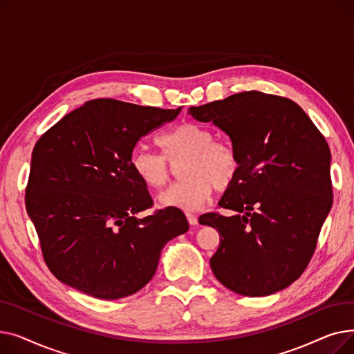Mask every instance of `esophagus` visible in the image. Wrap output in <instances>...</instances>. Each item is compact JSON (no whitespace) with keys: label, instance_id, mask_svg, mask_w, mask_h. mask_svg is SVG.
Segmentation results:
<instances>
[{"label":"esophagus","instance_id":"1","mask_svg":"<svg viewBox=\"0 0 354 354\" xmlns=\"http://www.w3.org/2000/svg\"><path fill=\"white\" fill-rule=\"evenodd\" d=\"M187 218H188V222L191 225H196L198 224V216L192 212H187Z\"/></svg>","mask_w":354,"mask_h":354}]
</instances>
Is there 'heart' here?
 I'll list each match as a JSON object with an SVG mask.
<instances>
[{
	"mask_svg": "<svg viewBox=\"0 0 354 354\" xmlns=\"http://www.w3.org/2000/svg\"><path fill=\"white\" fill-rule=\"evenodd\" d=\"M163 155L135 149L130 165L138 178L149 188H162L171 176V166L179 165L183 180L172 185L158 196L160 207L196 211L203 207L215 187L224 191L231 187L239 172L235 149L214 140V133L198 123H182L158 138Z\"/></svg>",
	"mask_w": 354,
	"mask_h": 354,
	"instance_id": "1",
	"label": "heart"
}]
</instances>
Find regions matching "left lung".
I'll use <instances>...</instances> for the list:
<instances>
[{
    "instance_id": "8db88e82",
    "label": "left lung",
    "mask_w": 354,
    "mask_h": 354,
    "mask_svg": "<svg viewBox=\"0 0 354 354\" xmlns=\"http://www.w3.org/2000/svg\"><path fill=\"white\" fill-rule=\"evenodd\" d=\"M188 113L225 132L239 158L238 176L218 202L232 214L199 216L219 234L214 275L247 297L287 288L308 266L333 203L324 136L292 100L254 90Z\"/></svg>"
}]
</instances>
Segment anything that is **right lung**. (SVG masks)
Here are the masks:
<instances>
[{
  "instance_id": "add662e5",
  "label": "right lung",
  "mask_w": 354,
  "mask_h": 354,
  "mask_svg": "<svg viewBox=\"0 0 354 354\" xmlns=\"http://www.w3.org/2000/svg\"><path fill=\"white\" fill-rule=\"evenodd\" d=\"M180 110L91 100L35 143L26 207L59 281L102 300L132 295L166 243L189 230L174 207L138 216L153 202L130 165L138 140Z\"/></svg>"
}]
</instances>
